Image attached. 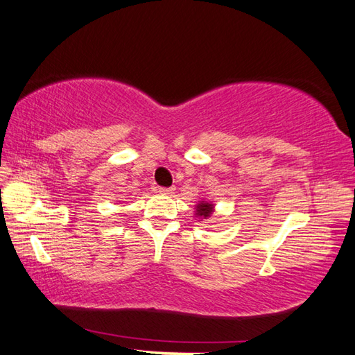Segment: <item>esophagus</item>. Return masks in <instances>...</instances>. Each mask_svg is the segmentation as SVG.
<instances>
[{"instance_id": "1", "label": "esophagus", "mask_w": 355, "mask_h": 355, "mask_svg": "<svg viewBox=\"0 0 355 355\" xmlns=\"http://www.w3.org/2000/svg\"><path fill=\"white\" fill-rule=\"evenodd\" d=\"M159 193H161V194L170 196V194L175 193V188H159Z\"/></svg>"}]
</instances>
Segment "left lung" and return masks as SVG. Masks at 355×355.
I'll return each instance as SVG.
<instances>
[{
	"label": "left lung",
	"instance_id": "8db88e82",
	"mask_svg": "<svg viewBox=\"0 0 355 355\" xmlns=\"http://www.w3.org/2000/svg\"><path fill=\"white\" fill-rule=\"evenodd\" d=\"M212 214H214V203L212 202L202 200L196 205L194 216H196V218H199V222H202L203 218H209Z\"/></svg>",
	"mask_w": 355,
	"mask_h": 355
}]
</instances>
